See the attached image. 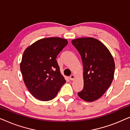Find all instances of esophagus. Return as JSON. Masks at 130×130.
Returning <instances> with one entry per match:
<instances>
[{
	"mask_svg": "<svg viewBox=\"0 0 130 130\" xmlns=\"http://www.w3.org/2000/svg\"><path fill=\"white\" fill-rule=\"evenodd\" d=\"M69 79H70L71 80H73L75 79V76H74V74H72V75L69 77Z\"/></svg>",
	"mask_w": 130,
	"mask_h": 130,
	"instance_id": "1",
	"label": "esophagus"
}]
</instances>
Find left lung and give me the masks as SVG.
I'll use <instances>...</instances> for the list:
<instances>
[{
    "instance_id": "obj_1",
    "label": "left lung",
    "mask_w": 130,
    "mask_h": 130,
    "mask_svg": "<svg viewBox=\"0 0 130 130\" xmlns=\"http://www.w3.org/2000/svg\"><path fill=\"white\" fill-rule=\"evenodd\" d=\"M80 54L83 66V89L78 95L86 102H93L105 93L113 79L115 62L105 45L91 37L72 41Z\"/></svg>"
}]
</instances>
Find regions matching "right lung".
Here are the masks:
<instances>
[{"instance_id": "add662e5", "label": "right lung", "mask_w": 130, "mask_h": 130, "mask_svg": "<svg viewBox=\"0 0 130 130\" xmlns=\"http://www.w3.org/2000/svg\"><path fill=\"white\" fill-rule=\"evenodd\" d=\"M67 44L66 39L45 38L37 41L24 51L21 72L28 90L39 100L54 99L66 82L56 58Z\"/></svg>"}]
</instances>
